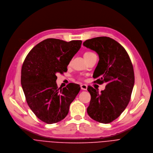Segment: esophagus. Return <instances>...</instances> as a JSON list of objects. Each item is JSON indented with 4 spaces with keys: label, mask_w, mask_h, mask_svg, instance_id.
I'll list each match as a JSON object with an SVG mask.
<instances>
[{
    "label": "esophagus",
    "mask_w": 153,
    "mask_h": 153,
    "mask_svg": "<svg viewBox=\"0 0 153 153\" xmlns=\"http://www.w3.org/2000/svg\"><path fill=\"white\" fill-rule=\"evenodd\" d=\"M81 88L83 90H86L87 88V85L86 84H81Z\"/></svg>",
    "instance_id": "34e87169"
}]
</instances>
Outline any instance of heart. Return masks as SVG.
I'll use <instances>...</instances> for the list:
<instances>
[{
  "mask_svg": "<svg viewBox=\"0 0 153 153\" xmlns=\"http://www.w3.org/2000/svg\"><path fill=\"white\" fill-rule=\"evenodd\" d=\"M95 54L94 52H91V51H87L85 52H84V57L85 58V59H87V58H88L90 56H91L92 55Z\"/></svg>",
  "mask_w": 153,
  "mask_h": 153,
  "instance_id": "1",
  "label": "heart"
}]
</instances>
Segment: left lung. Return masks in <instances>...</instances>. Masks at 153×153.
Segmentation results:
<instances>
[{"mask_svg": "<svg viewBox=\"0 0 153 153\" xmlns=\"http://www.w3.org/2000/svg\"><path fill=\"white\" fill-rule=\"evenodd\" d=\"M83 46L97 52L100 60L94 74V82H105V88L98 92L90 85L91 95L87 111L94 120L108 124L117 119L128 105L134 84V74L131 59L125 48L108 37L88 39Z\"/></svg>", "mask_w": 153, "mask_h": 153, "instance_id": "8db88e82", "label": "left lung"}]
</instances>
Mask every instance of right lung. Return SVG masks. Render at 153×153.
Listing matches in <instances>:
<instances>
[{"label": "right lung", "mask_w": 153, "mask_h": 153, "mask_svg": "<svg viewBox=\"0 0 153 153\" xmlns=\"http://www.w3.org/2000/svg\"><path fill=\"white\" fill-rule=\"evenodd\" d=\"M81 40L69 42L47 39L35 46L26 56L21 71V84L26 101L35 115L52 124L63 120L80 87L69 83L58 88L56 73L67 72V67L79 51Z\"/></svg>", "instance_id": "obj_1"}]
</instances>
